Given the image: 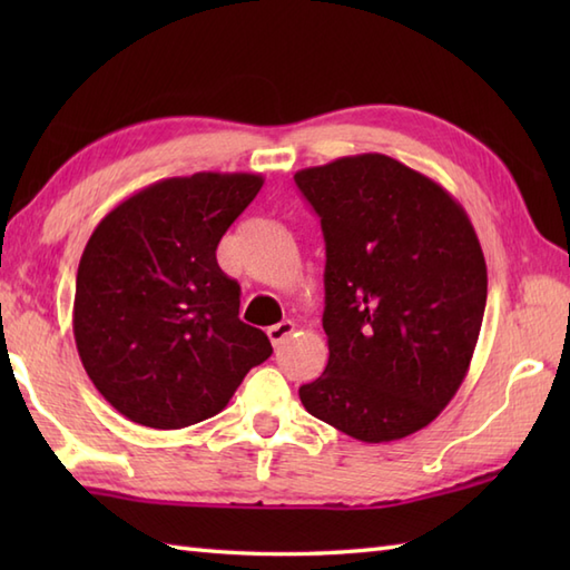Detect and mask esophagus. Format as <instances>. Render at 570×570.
Returning <instances> with one entry per match:
<instances>
[{"instance_id":"1","label":"esophagus","mask_w":570,"mask_h":570,"mask_svg":"<svg viewBox=\"0 0 570 570\" xmlns=\"http://www.w3.org/2000/svg\"><path fill=\"white\" fill-rule=\"evenodd\" d=\"M294 331H296V323L294 321H282V323H276V325H269V328H266V335H269L272 345L278 347Z\"/></svg>"}]
</instances>
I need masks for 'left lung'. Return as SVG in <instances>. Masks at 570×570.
I'll return each instance as SVG.
<instances>
[{"instance_id":"8db88e82","label":"left lung","mask_w":570,"mask_h":570,"mask_svg":"<svg viewBox=\"0 0 570 570\" xmlns=\"http://www.w3.org/2000/svg\"><path fill=\"white\" fill-rule=\"evenodd\" d=\"M325 239L328 365L298 390L308 414L365 443L399 441L463 384L488 301L468 213L384 154L296 171Z\"/></svg>"}]
</instances>
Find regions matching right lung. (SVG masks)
<instances>
[{"label":"right lung","mask_w":570,"mask_h":570,"mask_svg":"<svg viewBox=\"0 0 570 570\" xmlns=\"http://www.w3.org/2000/svg\"><path fill=\"white\" fill-rule=\"evenodd\" d=\"M264 186L259 174L164 178L107 213L80 257L72 304L78 355L119 414L186 429L227 406L272 355L239 321V284L217 264L227 227Z\"/></svg>","instance_id":"right-lung-1"}]
</instances>
